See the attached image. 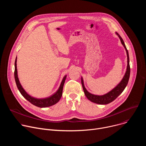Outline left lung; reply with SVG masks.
<instances>
[{
	"label": "left lung",
	"instance_id": "left-lung-1",
	"mask_svg": "<svg viewBox=\"0 0 146 146\" xmlns=\"http://www.w3.org/2000/svg\"><path fill=\"white\" fill-rule=\"evenodd\" d=\"M117 35L118 36V37L120 38V40L121 41V43L123 46L124 48H125L126 51H127V59H128V65H127V71L125 74L124 77H123L122 80L119 83V84H118L116 87H115L113 90L110 91L109 93L104 95H93L89 92L87 91V90L86 89L84 85V82H83V80L81 78V84L82 87L83 88V90H84V94L86 96V97L91 102L97 103V104H100V105H107V104H109L114 100L124 90V89L125 88L126 86L128 84V82L129 79V76H130V72H131V68H130V65H129V54L128 50L127 49V47L125 46V44L123 39L121 38V37L117 33Z\"/></svg>",
	"mask_w": 146,
	"mask_h": 146
}]
</instances>
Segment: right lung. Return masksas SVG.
Masks as SVG:
<instances>
[{
	"mask_svg": "<svg viewBox=\"0 0 146 146\" xmlns=\"http://www.w3.org/2000/svg\"><path fill=\"white\" fill-rule=\"evenodd\" d=\"M14 78L16 82L17 87L21 95L30 103H31L32 105L38 107V108H47L49 106H51L55 104H56L57 102H59L60 100L62 95V91H63V87L65 83V81L66 78V76H65L63 80L62 81V82L60 84V86L58 89V90L52 95L46 98H43V99H37L33 97H32L29 95H28L25 91L24 90V88L22 87L21 85L20 82L19 81L18 75H17V58L15 60V70H14Z\"/></svg>",
	"mask_w": 146,
	"mask_h": 146,
	"instance_id": "obj_1",
	"label": "right lung"
}]
</instances>
